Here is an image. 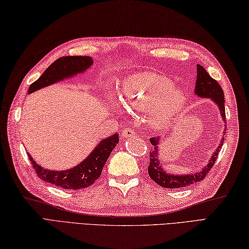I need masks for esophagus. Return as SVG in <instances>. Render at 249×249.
<instances>
[{
	"label": "esophagus",
	"mask_w": 249,
	"mask_h": 249,
	"mask_svg": "<svg viewBox=\"0 0 249 249\" xmlns=\"http://www.w3.org/2000/svg\"><path fill=\"white\" fill-rule=\"evenodd\" d=\"M122 136H123L124 138H130V137L135 136V133L131 128H124L123 131H122Z\"/></svg>",
	"instance_id": "obj_1"
}]
</instances>
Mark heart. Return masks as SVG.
I'll return each mask as SVG.
<instances>
[{"label":"heart","mask_w":249,"mask_h":249,"mask_svg":"<svg viewBox=\"0 0 249 249\" xmlns=\"http://www.w3.org/2000/svg\"><path fill=\"white\" fill-rule=\"evenodd\" d=\"M120 97L126 107L145 110L147 123L153 129L165 130L182 110L186 94L166 76L140 71L124 79ZM111 108L120 110L115 100L111 102Z\"/></svg>","instance_id":"obj_1"}]
</instances>
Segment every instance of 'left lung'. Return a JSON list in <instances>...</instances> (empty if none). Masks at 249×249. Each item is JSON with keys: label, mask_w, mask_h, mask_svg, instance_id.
<instances>
[{"label": "left lung", "mask_w": 249, "mask_h": 249, "mask_svg": "<svg viewBox=\"0 0 249 249\" xmlns=\"http://www.w3.org/2000/svg\"><path fill=\"white\" fill-rule=\"evenodd\" d=\"M195 94L198 95L200 98H210L218 106V109L220 111V115L223 120H226V113H225V95L223 89L220 88L218 82L214 80L211 77L208 71L204 70L203 66L197 65V80H196V88H195ZM226 131V129H225ZM224 131V135H225ZM152 145L154 146V150L150 152V165L147 168L150 178L157 183L160 186L165 188H181L186 187L190 184L200 182L201 179L205 178L206 174L211 170V168L214 166L216 161V158L218 156V153L223 145L224 138L220 140V143L217 146V149L211 156L209 162L197 172L192 174H171L166 171V169L162 167V163L160 160V137L150 139Z\"/></svg>", "instance_id": "1"}]
</instances>
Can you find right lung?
I'll return each mask as SVG.
<instances>
[{
    "label": "right lung",
    "mask_w": 249,
    "mask_h": 249,
    "mask_svg": "<svg viewBox=\"0 0 249 249\" xmlns=\"http://www.w3.org/2000/svg\"><path fill=\"white\" fill-rule=\"evenodd\" d=\"M93 65L91 56H63L47 68L45 72L29 88V94L71 78L77 73H82ZM119 143V135L114 134L103 139L89 153V155L80 163L67 170L56 171L45 169L32 158L28 153L29 160L35 169L38 178L47 183L65 189H82L91 186L102 176V170L110 156L111 152Z\"/></svg>",
    "instance_id": "add662e5"
}]
</instances>
